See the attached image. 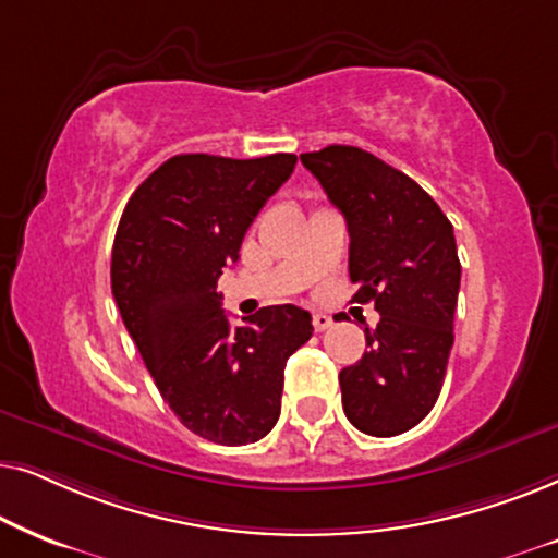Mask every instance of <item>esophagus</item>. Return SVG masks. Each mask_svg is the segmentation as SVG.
<instances>
[{
    "label": "esophagus",
    "mask_w": 558,
    "mask_h": 558,
    "mask_svg": "<svg viewBox=\"0 0 558 558\" xmlns=\"http://www.w3.org/2000/svg\"><path fill=\"white\" fill-rule=\"evenodd\" d=\"M331 324H333V318H331L329 314H324V311H316V314H314V329H316V331L329 329Z\"/></svg>",
    "instance_id": "1"
}]
</instances>
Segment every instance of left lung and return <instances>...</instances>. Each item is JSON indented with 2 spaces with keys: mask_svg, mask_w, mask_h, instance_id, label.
Masks as SVG:
<instances>
[{
  "mask_svg": "<svg viewBox=\"0 0 558 558\" xmlns=\"http://www.w3.org/2000/svg\"><path fill=\"white\" fill-rule=\"evenodd\" d=\"M301 162L347 219L352 301L380 314L362 360L339 373L341 405L354 428L398 436L426 418L447 375L462 280L454 227L373 153L329 145Z\"/></svg>",
  "mask_w": 558,
  "mask_h": 558,
  "instance_id": "1",
  "label": "left lung"
}]
</instances>
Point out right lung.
I'll list each match as a JSON object with an SVG mask.
<instances>
[{"mask_svg": "<svg viewBox=\"0 0 558 558\" xmlns=\"http://www.w3.org/2000/svg\"><path fill=\"white\" fill-rule=\"evenodd\" d=\"M295 160L175 155L132 193L111 247V295L162 400L185 428L221 447L270 434L288 356L314 333L308 311L293 303L259 308L232 329L217 293Z\"/></svg>", "mask_w": 558, "mask_h": 558, "instance_id": "1", "label": "right lung"}]
</instances>
